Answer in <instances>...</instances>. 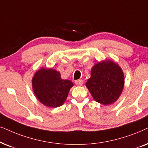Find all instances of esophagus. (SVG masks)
Returning a JSON list of instances; mask_svg holds the SVG:
<instances>
[{"label": "esophagus", "mask_w": 148, "mask_h": 148, "mask_svg": "<svg viewBox=\"0 0 148 148\" xmlns=\"http://www.w3.org/2000/svg\"><path fill=\"white\" fill-rule=\"evenodd\" d=\"M83 82L84 81L82 80H76L75 83L77 86H82V84H83Z\"/></svg>", "instance_id": "34e87169"}]
</instances>
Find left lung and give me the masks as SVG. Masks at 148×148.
<instances>
[{
	"mask_svg": "<svg viewBox=\"0 0 148 148\" xmlns=\"http://www.w3.org/2000/svg\"><path fill=\"white\" fill-rule=\"evenodd\" d=\"M125 85V75L119 64L110 60L92 66L86 86L98 103L110 105L117 101Z\"/></svg>",
	"mask_w": 148,
	"mask_h": 148,
	"instance_id": "left-lung-1",
	"label": "left lung"
}]
</instances>
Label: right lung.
<instances>
[{"label":"right lung","mask_w":148,"mask_h":148,"mask_svg":"<svg viewBox=\"0 0 148 148\" xmlns=\"http://www.w3.org/2000/svg\"><path fill=\"white\" fill-rule=\"evenodd\" d=\"M32 84L38 101L49 108L62 106L74 86L70 80L62 79L58 71L43 67L35 72Z\"/></svg>","instance_id":"add662e5"}]
</instances>
